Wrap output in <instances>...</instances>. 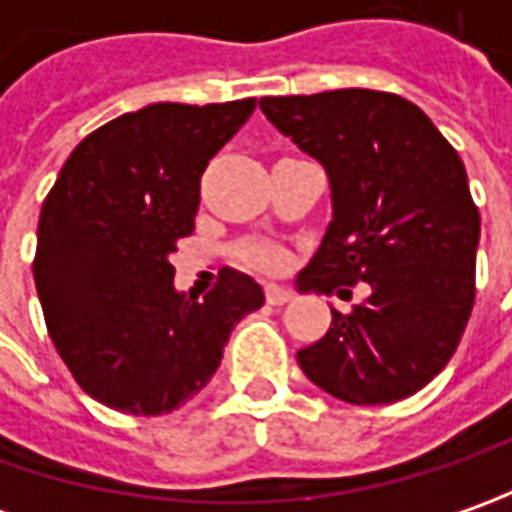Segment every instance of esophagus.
<instances>
[{
  "label": "esophagus",
  "mask_w": 512,
  "mask_h": 512,
  "mask_svg": "<svg viewBox=\"0 0 512 512\" xmlns=\"http://www.w3.org/2000/svg\"><path fill=\"white\" fill-rule=\"evenodd\" d=\"M265 299H267V305L282 307V305H287V302H290V299H293V293H290V290H287V287L267 285V287H265Z\"/></svg>",
  "instance_id": "obj_1"
}]
</instances>
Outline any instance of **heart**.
Returning a JSON list of instances; mask_svg holds the SVG:
<instances>
[{
    "instance_id": "heart-1",
    "label": "heart",
    "mask_w": 512,
    "mask_h": 512,
    "mask_svg": "<svg viewBox=\"0 0 512 512\" xmlns=\"http://www.w3.org/2000/svg\"><path fill=\"white\" fill-rule=\"evenodd\" d=\"M247 265H253L256 270H279L285 265V256L282 250L273 245H253L245 250Z\"/></svg>"
}]
</instances>
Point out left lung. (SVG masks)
<instances>
[{
	"label": "left lung",
	"instance_id": "8db88e82",
	"mask_svg": "<svg viewBox=\"0 0 512 512\" xmlns=\"http://www.w3.org/2000/svg\"><path fill=\"white\" fill-rule=\"evenodd\" d=\"M270 125L327 173L333 219L302 290L370 296L296 362L325 393L390 404L422 390L456 353L473 299L482 233L459 153L422 108L382 90L265 96Z\"/></svg>",
	"mask_w": 512,
	"mask_h": 512
}]
</instances>
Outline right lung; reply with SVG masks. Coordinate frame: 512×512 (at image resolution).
I'll list each match as a JSON object with an SVG mask.
<instances>
[{
    "label": "right lung",
    "mask_w": 512,
    "mask_h": 512,
    "mask_svg": "<svg viewBox=\"0 0 512 512\" xmlns=\"http://www.w3.org/2000/svg\"><path fill=\"white\" fill-rule=\"evenodd\" d=\"M253 108L153 102L93 130L59 170L33 279L50 339L96 402L133 416L182 407L213 379L236 322L265 305L262 287L230 267L199 302L176 290L170 265L207 162Z\"/></svg>",
    "instance_id": "add662e5"
}]
</instances>
